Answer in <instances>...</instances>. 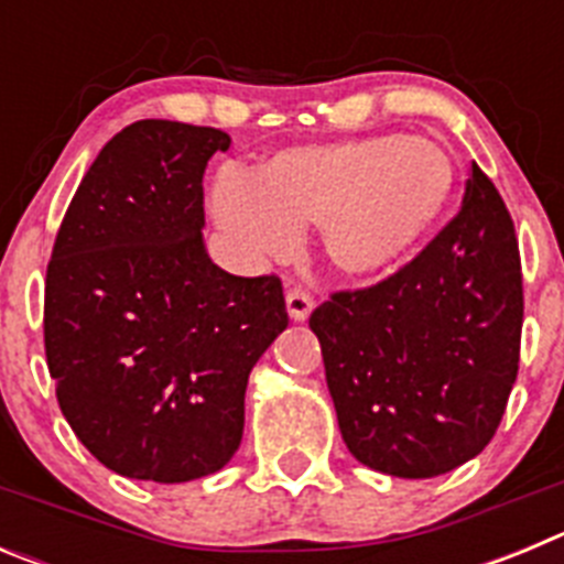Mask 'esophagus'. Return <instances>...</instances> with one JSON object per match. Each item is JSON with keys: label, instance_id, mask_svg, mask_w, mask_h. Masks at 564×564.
Here are the masks:
<instances>
[{"label": "esophagus", "instance_id": "1", "mask_svg": "<svg viewBox=\"0 0 564 564\" xmlns=\"http://www.w3.org/2000/svg\"><path fill=\"white\" fill-rule=\"evenodd\" d=\"M285 305H288V313H291L293 322H305L313 311V299L307 296L302 288H293V291H288Z\"/></svg>", "mask_w": 564, "mask_h": 564}]
</instances>
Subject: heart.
Listing matches in <instances>:
<instances>
[{
    "label": "heart",
    "mask_w": 564,
    "mask_h": 564,
    "mask_svg": "<svg viewBox=\"0 0 564 564\" xmlns=\"http://www.w3.org/2000/svg\"><path fill=\"white\" fill-rule=\"evenodd\" d=\"M455 194V163L421 134H364L271 154L246 181L212 194L214 220L253 253L282 257L318 226L338 273L378 276L432 237Z\"/></svg>",
    "instance_id": "heart-1"
}]
</instances>
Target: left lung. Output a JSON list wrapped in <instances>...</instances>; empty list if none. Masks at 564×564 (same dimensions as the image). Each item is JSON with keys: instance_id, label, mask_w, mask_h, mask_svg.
I'll return each instance as SVG.
<instances>
[{"instance_id": "8db88e82", "label": "left lung", "mask_w": 564, "mask_h": 564, "mask_svg": "<svg viewBox=\"0 0 564 564\" xmlns=\"http://www.w3.org/2000/svg\"><path fill=\"white\" fill-rule=\"evenodd\" d=\"M350 455L423 480L480 455L517 381L522 273L514 223L471 163L455 220L410 265L311 313Z\"/></svg>"}]
</instances>
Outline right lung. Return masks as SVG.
Instances as JSON below:
<instances>
[{"mask_svg": "<svg viewBox=\"0 0 564 564\" xmlns=\"http://www.w3.org/2000/svg\"><path fill=\"white\" fill-rule=\"evenodd\" d=\"M231 134L134 121L87 169L44 288L58 406L115 475L188 482L242 441L253 364L288 327L276 276H234L203 242V174Z\"/></svg>", "mask_w": 564, "mask_h": 564, "instance_id": "obj_1", "label": "right lung"}]
</instances>
